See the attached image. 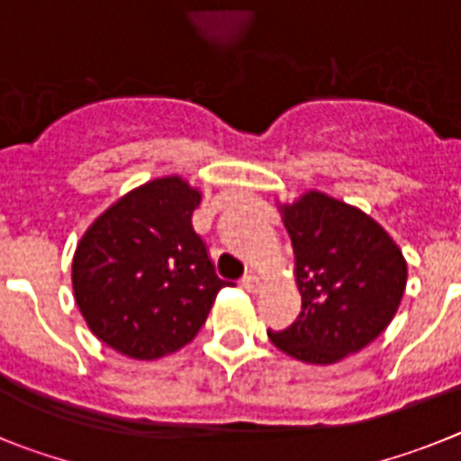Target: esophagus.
Instances as JSON below:
<instances>
[{"label":"esophagus","mask_w":461,"mask_h":461,"mask_svg":"<svg viewBox=\"0 0 461 461\" xmlns=\"http://www.w3.org/2000/svg\"><path fill=\"white\" fill-rule=\"evenodd\" d=\"M241 287H243V290H248V292H258L259 287H262V278H259L258 274H253V271H250V274H246L241 278Z\"/></svg>","instance_id":"1"}]
</instances>
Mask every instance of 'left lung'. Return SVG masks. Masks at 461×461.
<instances>
[{
	"label": "left lung",
	"mask_w": 461,
	"mask_h": 461,
	"mask_svg": "<svg viewBox=\"0 0 461 461\" xmlns=\"http://www.w3.org/2000/svg\"><path fill=\"white\" fill-rule=\"evenodd\" d=\"M294 250L302 313L269 331L278 350L306 364H336L375 341L397 315L408 264L362 208L320 190L276 202Z\"/></svg>",
	"instance_id": "obj_1"
}]
</instances>
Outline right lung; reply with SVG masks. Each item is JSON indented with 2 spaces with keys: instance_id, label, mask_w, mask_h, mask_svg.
Returning <instances> with one entry per match:
<instances>
[{
  "instance_id": "1",
  "label": "right lung",
  "mask_w": 461,
  "mask_h": 461,
  "mask_svg": "<svg viewBox=\"0 0 461 461\" xmlns=\"http://www.w3.org/2000/svg\"><path fill=\"white\" fill-rule=\"evenodd\" d=\"M202 190L178 174L115 199L76 246L71 285L86 325L113 350L153 359L181 350L230 283L192 230Z\"/></svg>"
}]
</instances>
